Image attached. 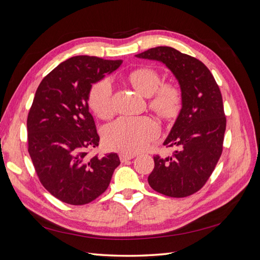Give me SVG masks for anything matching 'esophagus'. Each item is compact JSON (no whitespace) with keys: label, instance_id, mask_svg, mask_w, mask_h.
<instances>
[{"label":"esophagus","instance_id":"34e87169","mask_svg":"<svg viewBox=\"0 0 260 260\" xmlns=\"http://www.w3.org/2000/svg\"><path fill=\"white\" fill-rule=\"evenodd\" d=\"M136 157V154H124V153H121L119 155V158H120V161L123 162V161H127V160H130L132 158H135Z\"/></svg>","mask_w":260,"mask_h":260}]
</instances>
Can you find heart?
<instances>
[{"mask_svg":"<svg viewBox=\"0 0 260 260\" xmlns=\"http://www.w3.org/2000/svg\"><path fill=\"white\" fill-rule=\"evenodd\" d=\"M128 79L140 94L149 98V107L164 119H172L179 115L182 107V91L176 83L160 84L159 74L149 67H141L128 76ZM92 111L102 118L114 112L113 89L108 79L94 84L90 92ZM159 129L148 117H120L109 123L104 130V142L112 149L122 153H137L157 138Z\"/></svg>","mask_w":260,"mask_h":260,"instance_id":"1","label":"heart"}]
</instances>
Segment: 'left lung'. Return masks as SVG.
I'll return each instance as SVG.
<instances>
[{
    "mask_svg": "<svg viewBox=\"0 0 260 260\" xmlns=\"http://www.w3.org/2000/svg\"><path fill=\"white\" fill-rule=\"evenodd\" d=\"M136 56L166 65L182 91V107L164 142L178 149L156 155L147 180L156 192L185 198L201 190L221 156L226 124L221 92L201 60L174 48L157 46Z\"/></svg>",
    "mask_w": 260,
    "mask_h": 260,
    "instance_id": "1",
    "label": "left lung"
}]
</instances>
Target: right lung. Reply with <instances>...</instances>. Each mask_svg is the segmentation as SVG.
Returning <instances> with one entry per match:
<instances>
[{
	"label": "right lung",
	"instance_id": "right-lung-1",
	"mask_svg": "<svg viewBox=\"0 0 260 260\" xmlns=\"http://www.w3.org/2000/svg\"><path fill=\"white\" fill-rule=\"evenodd\" d=\"M80 55L54 68L39 84L28 114V152L42 185L70 205L103 194L120 160L116 153L88 156L100 137L89 111L92 84L121 65Z\"/></svg>",
	"mask_w": 260,
	"mask_h": 260
}]
</instances>
